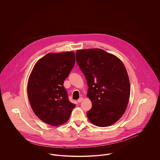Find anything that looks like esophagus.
<instances>
[{"label": "esophagus", "instance_id": "1", "mask_svg": "<svg viewBox=\"0 0 160 160\" xmlns=\"http://www.w3.org/2000/svg\"><path fill=\"white\" fill-rule=\"evenodd\" d=\"M82 100H83V98H82V97H80V98L78 100V102L80 103V102H81L82 101Z\"/></svg>", "mask_w": 160, "mask_h": 160}]
</instances>
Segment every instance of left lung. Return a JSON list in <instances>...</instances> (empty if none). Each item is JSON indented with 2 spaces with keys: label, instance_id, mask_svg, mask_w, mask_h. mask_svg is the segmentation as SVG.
Masks as SVG:
<instances>
[{
  "label": "left lung",
  "instance_id": "8db88e82",
  "mask_svg": "<svg viewBox=\"0 0 160 160\" xmlns=\"http://www.w3.org/2000/svg\"><path fill=\"white\" fill-rule=\"evenodd\" d=\"M76 62L89 87L87 96L92 108L89 120L98 127H107L125 112L130 97V82L122 62L102 49L78 50Z\"/></svg>",
  "mask_w": 160,
  "mask_h": 160
}]
</instances>
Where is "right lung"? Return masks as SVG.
Wrapping results in <instances>:
<instances>
[{
  "label": "right lung",
  "mask_w": 160,
  "mask_h": 160,
  "mask_svg": "<svg viewBox=\"0 0 160 160\" xmlns=\"http://www.w3.org/2000/svg\"><path fill=\"white\" fill-rule=\"evenodd\" d=\"M74 63L73 52L47 53L38 61L29 76L27 91L31 107L49 125L65 123L75 107L63 86Z\"/></svg>",
  "instance_id": "obj_1"
}]
</instances>
